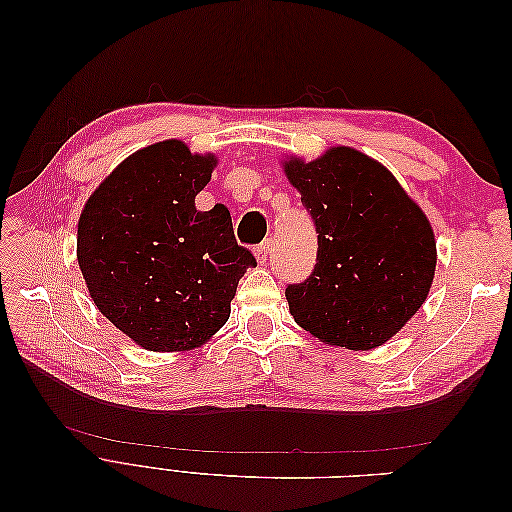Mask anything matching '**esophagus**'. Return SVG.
Returning a JSON list of instances; mask_svg holds the SVG:
<instances>
[{"mask_svg":"<svg viewBox=\"0 0 512 512\" xmlns=\"http://www.w3.org/2000/svg\"><path fill=\"white\" fill-rule=\"evenodd\" d=\"M269 243H271V241H262V243L256 247V250H254L260 265H267V260H269Z\"/></svg>","mask_w":512,"mask_h":512,"instance_id":"34e87169","label":"esophagus"}]
</instances>
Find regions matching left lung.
<instances>
[{
    "mask_svg": "<svg viewBox=\"0 0 512 512\" xmlns=\"http://www.w3.org/2000/svg\"><path fill=\"white\" fill-rule=\"evenodd\" d=\"M318 232L307 280L286 286L299 327L333 346H382L418 312L436 271L433 230L382 164L350 147L286 162Z\"/></svg>",
    "mask_w": 512,
    "mask_h": 512,
    "instance_id": "left-lung-1",
    "label": "left lung"
}]
</instances>
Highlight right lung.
<instances>
[{
  "label": "right lung",
  "mask_w": 512,
  "mask_h": 512,
  "mask_svg": "<svg viewBox=\"0 0 512 512\" xmlns=\"http://www.w3.org/2000/svg\"><path fill=\"white\" fill-rule=\"evenodd\" d=\"M215 166L181 141L145 147L91 194L76 256L89 294L119 331L153 352L196 348L230 316L254 254L239 245L230 211H198Z\"/></svg>",
  "instance_id": "add662e5"
}]
</instances>
